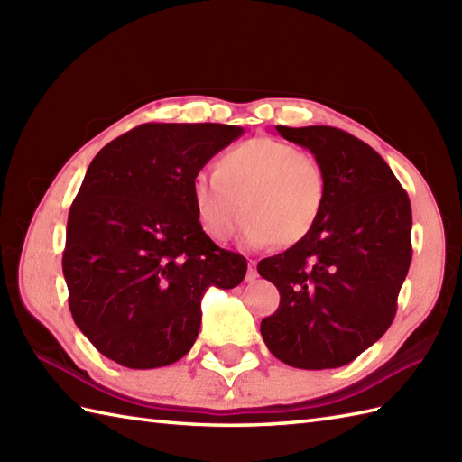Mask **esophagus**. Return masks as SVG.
I'll use <instances>...</instances> for the list:
<instances>
[{"instance_id": "1", "label": "esophagus", "mask_w": 462, "mask_h": 462, "mask_svg": "<svg viewBox=\"0 0 462 462\" xmlns=\"http://www.w3.org/2000/svg\"><path fill=\"white\" fill-rule=\"evenodd\" d=\"M258 278V270H256V262L248 260V273H246V282H254Z\"/></svg>"}]
</instances>
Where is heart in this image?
Listing matches in <instances>:
<instances>
[{
    "label": "heart",
    "mask_w": 462,
    "mask_h": 462,
    "mask_svg": "<svg viewBox=\"0 0 462 462\" xmlns=\"http://www.w3.org/2000/svg\"><path fill=\"white\" fill-rule=\"evenodd\" d=\"M323 202L326 174L316 156L270 136L232 146L216 161L214 174L192 179L196 216L216 242H228L246 214L242 234L248 246L273 240L290 246L316 228Z\"/></svg>",
    "instance_id": "obj_1"
}]
</instances>
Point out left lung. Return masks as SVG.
Listing matches in <instances>:
<instances>
[{
    "instance_id": "left-lung-1",
    "label": "left lung",
    "mask_w": 462,
    "mask_h": 462,
    "mask_svg": "<svg viewBox=\"0 0 462 462\" xmlns=\"http://www.w3.org/2000/svg\"><path fill=\"white\" fill-rule=\"evenodd\" d=\"M276 129L319 161L326 202L310 236L258 263L280 291L262 337L291 367L347 365L393 323L413 256L409 196L357 136L323 125Z\"/></svg>"
}]
</instances>
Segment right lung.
<instances>
[{
    "label": "right lung",
    "instance_id": "right-lung-1",
    "mask_svg": "<svg viewBox=\"0 0 462 462\" xmlns=\"http://www.w3.org/2000/svg\"><path fill=\"white\" fill-rule=\"evenodd\" d=\"M244 129L144 123L95 156L69 210L63 276L69 310L105 357L154 369L190 351L200 300L230 290L246 258L206 236L192 179Z\"/></svg>",
    "mask_w": 462,
    "mask_h": 462
}]
</instances>
